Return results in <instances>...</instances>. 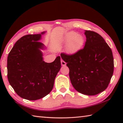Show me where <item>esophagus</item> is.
Listing matches in <instances>:
<instances>
[{
  "label": "esophagus",
  "mask_w": 123,
  "mask_h": 123,
  "mask_svg": "<svg viewBox=\"0 0 123 123\" xmlns=\"http://www.w3.org/2000/svg\"><path fill=\"white\" fill-rule=\"evenodd\" d=\"M61 65L62 66H66V63L63 60H61Z\"/></svg>",
  "instance_id": "obj_1"
}]
</instances>
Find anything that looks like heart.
Instances as JSON below:
<instances>
[{"label":"heart","mask_w":123,"mask_h":123,"mask_svg":"<svg viewBox=\"0 0 123 123\" xmlns=\"http://www.w3.org/2000/svg\"><path fill=\"white\" fill-rule=\"evenodd\" d=\"M63 44H67L66 51L69 54H74L79 51L84 43L82 36L75 32L68 33L62 40Z\"/></svg>","instance_id":"b5f03b06"}]
</instances>
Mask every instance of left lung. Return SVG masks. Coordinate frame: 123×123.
I'll return each instance as SVG.
<instances>
[{
  "label": "left lung",
  "mask_w": 123,
  "mask_h": 123,
  "mask_svg": "<svg viewBox=\"0 0 123 123\" xmlns=\"http://www.w3.org/2000/svg\"><path fill=\"white\" fill-rule=\"evenodd\" d=\"M84 48L76 53L61 54L67 63L73 87L88 96L101 92L107 88L114 72V59L110 47L99 34L85 31Z\"/></svg>",
  "instance_id": "8db88e82"
}]
</instances>
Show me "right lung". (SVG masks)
Masks as SVG:
<instances>
[{"mask_svg":"<svg viewBox=\"0 0 123 123\" xmlns=\"http://www.w3.org/2000/svg\"><path fill=\"white\" fill-rule=\"evenodd\" d=\"M45 33L23 36L8 56V81L17 95L27 100H36L48 95L61 69L60 56L51 63L43 61L41 49H44V45L39 41Z\"/></svg>","mask_w":123,"mask_h":123,"instance_id":"right-lung-1","label":"right lung"}]
</instances>
